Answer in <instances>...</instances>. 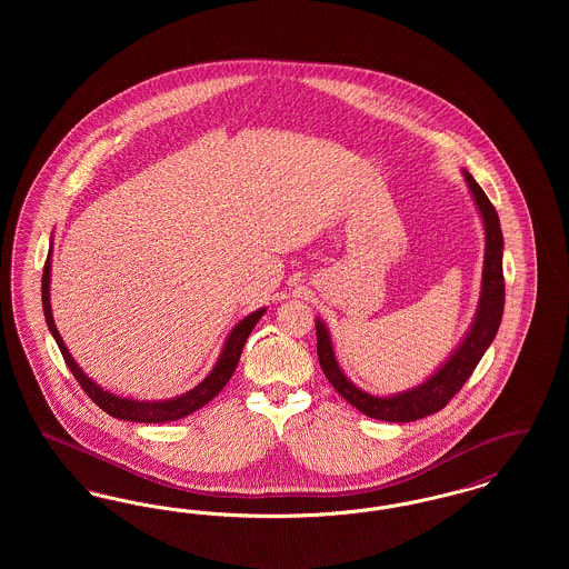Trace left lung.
Listing matches in <instances>:
<instances>
[{"label":"left lung","instance_id":"obj_1","mask_svg":"<svg viewBox=\"0 0 569 569\" xmlns=\"http://www.w3.org/2000/svg\"><path fill=\"white\" fill-rule=\"evenodd\" d=\"M462 177L467 181V188L471 191V198L478 207V213L485 223V267H482V286L478 309L473 316V322L465 332L462 341L455 348V352L446 358L443 365L433 376L425 379L422 383L397 392L388 397H379L365 392L358 388L352 379L348 378L339 360L335 356V346L330 339V332L320 318H316V332H318V360L325 371L326 379L332 383V388L358 411H362L369 418L383 420V422H411L425 416H431L435 411L448 406V401L459 392L462 383L473 373L478 362L490 348L503 316V302H506V283H503V234L501 223L495 207L490 204L487 193L476 183V179L462 170Z\"/></svg>","mask_w":569,"mask_h":569}]
</instances>
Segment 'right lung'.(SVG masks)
<instances>
[{"mask_svg":"<svg viewBox=\"0 0 569 569\" xmlns=\"http://www.w3.org/2000/svg\"><path fill=\"white\" fill-rule=\"evenodd\" d=\"M51 253H53V244H51L49 258L44 262V272H42V309H44L47 326H49V330H51V335H53V339L57 341L59 350H61V356H63L68 369L81 383V388L89 395V399L100 409L110 413L112 418H119V420L144 422V425L172 422V420L186 418V416L193 413L196 409L207 406L232 378L249 332L253 330V326L258 325V320L267 311V307H262V309L244 316L243 320L230 330V335L226 337V343L221 348V353L217 356L216 367L211 369V373L188 392H183L179 397H172V399H162V401H138V399L119 397V395H112L110 390H104L102 386H98L89 376H84V371L77 365L72 353L68 352V348H66V343H63V339H61V335L54 326L53 311H51Z\"/></svg>","mask_w":569,"mask_h":569,"instance_id":"right-lung-1","label":"right lung"}]
</instances>
